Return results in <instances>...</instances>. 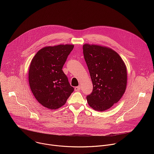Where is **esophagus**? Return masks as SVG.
Wrapping results in <instances>:
<instances>
[{
	"instance_id": "obj_1",
	"label": "esophagus",
	"mask_w": 154,
	"mask_h": 154,
	"mask_svg": "<svg viewBox=\"0 0 154 154\" xmlns=\"http://www.w3.org/2000/svg\"><path fill=\"white\" fill-rule=\"evenodd\" d=\"M80 90V86H76L75 88V91H79Z\"/></svg>"
}]
</instances>
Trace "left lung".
Returning a JSON list of instances; mask_svg holds the SVG:
<instances>
[{"mask_svg":"<svg viewBox=\"0 0 154 154\" xmlns=\"http://www.w3.org/2000/svg\"><path fill=\"white\" fill-rule=\"evenodd\" d=\"M83 52L93 85L86 96L89 105L103 112L117 103L127 85L125 65L118 53L105 47L84 45Z\"/></svg>","mask_w":154,"mask_h":154,"instance_id":"left-lung-1","label":"left lung"}]
</instances>
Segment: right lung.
<instances>
[{
	"instance_id": "1",
	"label": "right lung",
	"mask_w": 154,
	"mask_h": 154,
	"mask_svg": "<svg viewBox=\"0 0 154 154\" xmlns=\"http://www.w3.org/2000/svg\"><path fill=\"white\" fill-rule=\"evenodd\" d=\"M74 46L46 47L39 50L30 63L29 81L36 99L49 109H57L66 102L74 88L62 69Z\"/></svg>"
}]
</instances>
